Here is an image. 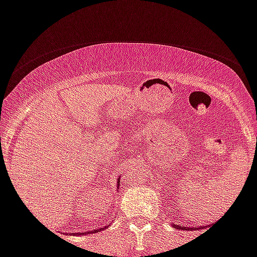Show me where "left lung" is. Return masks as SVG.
<instances>
[{"mask_svg": "<svg viewBox=\"0 0 257 257\" xmlns=\"http://www.w3.org/2000/svg\"><path fill=\"white\" fill-rule=\"evenodd\" d=\"M173 226L176 227V229H180V230H187V229H189V230H191V227H182V226H180V225H178V226H176V225H173Z\"/></svg>", "mask_w": 257, "mask_h": 257, "instance_id": "obj_1", "label": "left lung"}]
</instances>
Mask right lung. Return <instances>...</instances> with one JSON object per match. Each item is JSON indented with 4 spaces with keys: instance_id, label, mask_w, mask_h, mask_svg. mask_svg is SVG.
<instances>
[{
    "instance_id": "right-lung-1",
    "label": "right lung",
    "mask_w": 257,
    "mask_h": 257,
    "mask_svg": "<svg viewBox=\"0 0 257 257\" xmlns=\"http://www.w3.org/2000/svg\"><path fill=\"white\" fill-rule=\"evenodd\" d=\"M107 226H104V227H101V229H98V230H104V229H106ZM98 230H93V231H88V233H94V231H98ZM76 234H79V233H76Z\"/></svg>"
}]
</instances>
